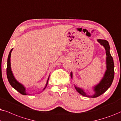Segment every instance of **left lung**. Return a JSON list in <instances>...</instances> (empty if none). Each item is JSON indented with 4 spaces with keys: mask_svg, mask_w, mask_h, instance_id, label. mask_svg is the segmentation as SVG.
<instances>
[{
    "mask_svg": "<svg viewBox=\"0 0 121 121\" xmlns=\"http://www.w3.org/2000/svg\"><path fill=\"white\" fill-rule=\"evenodd\" d=\"M97 41L101 45L104 46V49L106 50V56H107V57H106V67H107V70L106 71L104 77L101 80V81L99 82V84H97L93 87L95 94L92 96L87 95L86 92L83 91V90L75 86L76 90L80 94L88 97H97L105 92L112 84L114 78V75H115L113 60L112 56L111 55L110 52H109L110 47H109L108 42L106 40L101 39H98ZM71 77L72 78V72H71Z\"/></svg>",
    "mask_w": 121,
    "mask_h": 121,
    "instance_id": "1",
    "label": "left lung"
}]
</instances>
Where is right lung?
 Masks as SVG:
<instances>
[{
  "label": "right lung",
  "instance_id": "1",
  "mask_svg": "<svg viewBox=\"0 0 121 121\" xmlns=\"http://www.w3.org/2000/svg\"><path fill=\"white\" fill-rule=\"evenodd\" d=\"M13 50V49L11 50L10 52H9V55H8V62H7V67H6V75H7V78L8 79V81H9V83L11 86H12L13 87L17 90V91H18L19 93H20L21 94L24 95H26L27 94L26 93V90L25 88L24 87V86L22 84H21L20 83H19V82H17L15 77H14L13 74L12 73V70H11V67H10V57H11V52ZM49 78H48V80L47 81V82H46V85L44 90L46 88V86L48 85V81H49Z\"/></svg>",
  "mask_w": 121,
  "mask_h": 121
}]
</instances>
